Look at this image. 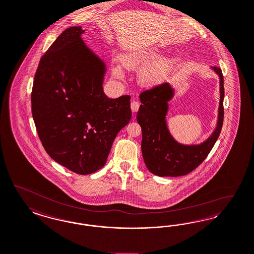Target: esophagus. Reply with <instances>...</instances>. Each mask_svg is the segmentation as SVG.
Segmentation results:
<instances>
[{
    "label": "esophagus",
    "mask_w": 254,
    "mask_h": 254,
    "mask_svg": "<svg viewBox=\"0 0 254 254\" xmlns=\"http://www.w3.org/2000/svg\"><path fill=\"white\" fill-rule=\"evenodd\" d=\"M140 103L139 101H135V100H133L131 102V104H130L132 112H133V113L138 112V110H139V108H140Z\"/></svg>",
    "instance_id": "esophagus-1"
}]
</instances>
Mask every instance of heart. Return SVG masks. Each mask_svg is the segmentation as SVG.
<instances>
[{
	"mask_svg": "<svg viewBox=\"0 0 254 254\" xmlns=\"http://www.w3.org/2000/svg\"><path fill=\"white\" fill-rule=\"evenodd\" d=\"M160 53L157 50H148L125 55L122 58V64L127 69H135L144 65H148L142 70L140 80L148 85H156L163 82L174 69L175 62L170 59H160ZM113 74L115 78L122 79L123 70L120 66H114Z\"/></svg>",
	"mask_w": 254,
	"mask_h": 254,
	"instance_id": "obj_1",
	"label": "heart"
}]
</instances>
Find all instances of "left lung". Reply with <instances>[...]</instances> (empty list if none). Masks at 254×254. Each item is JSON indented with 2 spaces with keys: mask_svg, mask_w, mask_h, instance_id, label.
Segmentation results:
<instances>
[{
  "mask_svg": "<svg viewBox=\"0 0 254 254\" xmlns=\"http://www.w3.org/2000/svg\"><path fill=\"white\" fill-rule=\"evenodd\" d=\"M219 77L220 100L217 127L212 135L201 144L185 145L173 138L167 127L168 102L175 91L164 82L140 93L137 121L141 127V152L144 163L153 175L181 176L192 172L206 158L219 138L223 125L224 86L222 71L212 67Z\"/></svg>",
  "mask_w": 254,
  "mask_h": 254,
  "instance_id": "1",
  "label": "left lung"
}]
</instances>
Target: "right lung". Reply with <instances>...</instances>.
Segmentation results:
<instances>
[{"label": "right lung", "mask_w": 254, "mask_h": 254, "mask_svg": "<svg viewBox=\"0 0 254 254\" xmlns=\"http://www.w3.org/2000/svg\"><path fill=\"white\" fill-rule=\"evenodd\" d=\"M64 30L41 57L31 95L35 127L46 152L62 166L90 175L105 165L118 132L131 118L130 96L109 98L104 62L80 35Z\"/></svg>", "instance_id": "right-lung-1"}]
</instances>
